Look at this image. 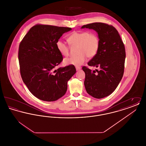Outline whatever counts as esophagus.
Here are the masks:
<instances>
[{
    "label": "esophagus",
    "mask_w": 146,
    "mask_h": 146,
    "mask_svg": "<svg viewBox=\"0 0 146 146\" xmlns=\"http://www.w3.org/2000/svg\"><path fill=\"white\" fill-rule=\"evenodd\" d=\"M76 70H80L81 69V67H76Z\"/></svg>",
    "instance_id": "obj_1"
}]
</instances>
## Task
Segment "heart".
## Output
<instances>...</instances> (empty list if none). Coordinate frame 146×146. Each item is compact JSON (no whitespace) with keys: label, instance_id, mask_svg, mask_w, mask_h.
Here are the masks:
<instances>
[{"label":"heart","instance_id":"heart-1","mask_svg":"<svg viewBox=\"0 0 146 146\" xmlns=\"http://www.w3.org/2000/svg\"><path fill=\"white\" fill-rule=\"evenodd\" d=\"M68 40L73 46H78L76 57L66 58L64 63L66 65H74L76 67L82 65L87 57L92 58L96 55L100 48V39L96 33L88 31L74 32L68 38ZM56 47L59 52L65 57L70 55V46L66 42L58 40L56 42Z\"/></svg>","mask_w":146,"mask_h":146}]
</instances>
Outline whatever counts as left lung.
Returning a JSON list of instances; mask_svg holds the SVG:
<instances>
[{"instance_id": "1", "label": "left lung", "mask_w": 146, "mask_h": 146, "mask_svg": "<svg viewBox=\"0 0 146 146\" xmlns=\"http://www.w3.org/2000/svg\"><path fill=\"white\" fill-rule=\"evenodd\" d=\"M95 30L100 45L96 55L88 65L98 68L91 70L83 67L85 73L84 85L86 92L96 98L111 95L121 81L124 71L125 49L117 30L113 26L101 22L84 25L82 28Z\"/></svg>"}]
</instances>
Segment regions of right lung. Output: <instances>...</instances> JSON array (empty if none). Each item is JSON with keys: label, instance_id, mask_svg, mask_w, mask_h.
<instances>
[{"label": "right lung", "instance_id": "1", "mask_svg": "<svg viewBox=\"0 0 146 146\" xmlns=\"http://www.w3.org/2000/svg\"><path fill=\"white\" fill-rule=\"evenodd\" d=\"M72 28L36 25L29 29L19 49L21 77L29 91L44 101H55L67 90V82L76 72L73 65L55 67L62 61L56 42Z\"/></svg>", "mask_w": 146, "mask_h": 146}]
</instances>
